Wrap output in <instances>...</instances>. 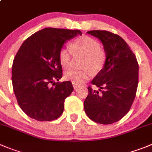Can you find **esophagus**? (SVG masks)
<instances>
[{"mask_svg": "<svg viewBox=\"0 0 152 152\" xmlns=\"http://www.w3.org/2000/svg\"><path fill=\"white\" fill-rule=\"evenodd\" d=\"M73 88H74V89H76V88H77L78 86H79V85L76 84V83H73Z\"/></svg>", "mask_w": 152, "mask_h": 152, "instance_id": "1", "label": "esophagus"}]
</instances>
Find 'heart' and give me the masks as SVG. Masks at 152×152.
<instances>
[{"mask_svg":"<svg viewBox=\"0 0 152 152\" xmlns=\"http://www.w3.org/2000/svg\"><path fill=\"white\" fill-rule=\"evenodd\" d=\"M71 47L64 46L59 52L58 58L64 68H69L71 64L73 51L77 55H84L86 58L83 61V69H72L64 75L66 80L73 83H83L93 73L100 71L106 62V53L100 49V43L90 37L83 36L78 38L72 43ZM73 50H72V49Z\"/></svg>","mask_w":152,"mask_h":152,"instance_id":"heart-1","label":"heart"}]
</instances>
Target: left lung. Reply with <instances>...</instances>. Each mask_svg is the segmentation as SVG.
Here are the masks:
<instances>
[{
    "mask_svg": "<svg viewBox=\"0 0 152 152\" xmlns=\"http://www.w3.org/2000/svg\"><path fill=\"white\" fill-rule=\"evenodd\" d=\"M98 38L106 52L103 69L91 81L84 101L85 112L92 121L110 124L121 120L130 110L139 82V64L128 44L118 34L107 31H88Z\"/></svg>",
    "mask_w": 152,
    "mask_h": 152,
    "instance_id": "1",
    "label": "left lung"
}]
</instances>
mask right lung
<instances>
[{"label":"right lung","mask_w":152,"mask_h":152,"mask_svg":"<svg viewBox=\"0 0 152 152\" xmlns=\"http://www.w3.org/2000/svg\"><path fill=\"white\" fill-rule=\"evenodd\" d=\"M79 30L46 28L27 38L18 49L12 67L13 91L18 106L31 118L55 120L63 113L64 100L73 91L62 77L58 55L64 43Z\"/></svg>","instance_id":"add662e5"}]
</instances>
